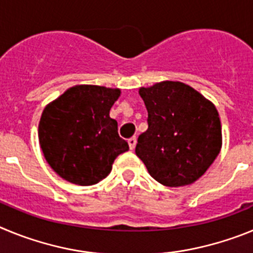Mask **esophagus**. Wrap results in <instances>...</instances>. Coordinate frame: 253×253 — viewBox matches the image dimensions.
<instances>
[{"instance_id": "obj_1", "label": "esophagus", "mask_w": 253, "mask_h": 253, "mask_svg": "<svg viewBox=\"0 0 253 253\" xmlns=\"http://www.w3.org/2000/svg\"><path fill=\"white\" fill-rule=\"evenodd\" d=\"M128 143H129V148L134 149V148H135V144H137V137L129 138Z\"/></svg>"}]
</instances>
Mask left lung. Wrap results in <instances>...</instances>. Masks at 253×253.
<instances>
[{
	"label": "left lung",
	"mask_w": 253,
	"mask_h": 253,
	"mask_svg": "<svg viewBox=\"0 0 253 253\" xmlns=\"http://www.w3.org/2000/svg\"><path fill=\"white\" fill-rule=\"evenodd\" d=\"M148 129L138 137L135 154L149 175L169 187L195 182L222 147L219 114L209 100L182 82L142 87Z\"/></svg>",
	"instance_id": "left-lung-1"
}]
</instances>
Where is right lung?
<instances>
[{"label":"right lung","mask_w":253,"mask_h":253,"mask_svg":"<svg viewBox=\"0 0 253 253\" xmlns=\"http://www.w3.org/2000/svg\"><path fill=\"white\" fill-rule=\"evenodd\" d=\"M120 90L80 84L46 105L39 143L49 166L64 180L90 186L104 180L119 154L129 149L110 109Z\"/></svg>","instance_id":"1"}]
</instances>
